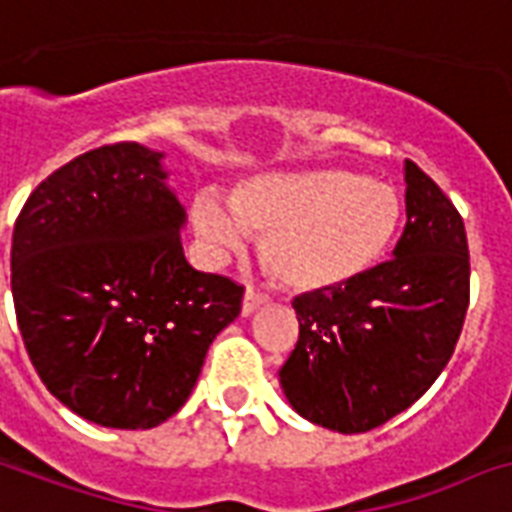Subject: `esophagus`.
<instances>
[{
  "mask_svg": "<svg viewBox=\"0 0 512 512\" xmlns=\"http://www.w3.org/2000/svg\"><path fill=\"white\" fill-rule=\"evenodd\" d=\"M269 301V296L259 288H245V299H243V315H253V312L264 307Z\"/></svg>",
  "mask_w": 512,
  "mask_h": 512,
  "instance_id": "1",
  "label": "esophagus"
}]
</instances>
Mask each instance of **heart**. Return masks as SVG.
<instances>
[{
	"mask_svg": "<svg viewBox=\"0 0 512 512\" xmlns=\"http://www.w3.org/2000/svg\"><path fill=\"white\" fill-rule=\"evenodd\" d=\"M197 235L216 251L261 238V261L293 291H326L360 277L382 259L398 232L395 186L347 170L272 173L243 181L227 205L197 197Z\"/></svg>",
	"mask_w": 512,
	"mask_h": 512,
	"instance_id": "b5f03b06",
	"label": "heart"
}]
</instances>
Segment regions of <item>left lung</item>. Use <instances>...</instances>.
I'll return each mask as SVG.
<instances>
[{"label": "left lung", "mask_w": 512, "mask_h": 512, "mask_svg": "<svg viewBox=\"0 0 512 512\" xmlns=\"http://www.w3.org/2000/svg\"><path fill=\"white\" fill-rule=\"evenodd\" d=\"M395 259L350 283L293 299L299 342L280 368L301 417L368 433L417 403L454 355L470 304L462 216L406 160V229Z\"/></svg>", "instance_id": "1"}]
</instances>
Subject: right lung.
Instances as JSON below:
<instances>
[{
	"mask_svg": "<svg viewBox=\"0 0 512 512\" xmlns=\"http://www.w3.org/2000/svg\"><path fill=\"white\" fill-rule=\"evenodd\" d=\"M160 152L106 144L42 181L13 232V301L45 387L74 414L149 430L192 392L243 285L184 259Z\"/></svg>",
	"mask_w": 512,
	"mask_h": 512,
	"instance_id": "add662e5",
	"label": "right lung"
}]
</instances>
